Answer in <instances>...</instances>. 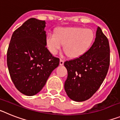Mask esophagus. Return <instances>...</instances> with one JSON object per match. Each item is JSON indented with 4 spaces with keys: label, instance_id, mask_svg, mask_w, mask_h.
I'll list each match as a JSON object with an SVG mask.
<instances>
[{
    "label": "esophagus",
    "instance_id": "obj_1",
    "mask_svg": "<svg viewBox=\"0 0 120 120\" xmlns=\"http://www.w3.org/2000/svg\"><path fill=\"white\" fill-rule=\"evenodd\" d=\"M64 63V61L63 59H60V62H59V65H63Z\"/></svg>",
    "mask_w": 120,
    "mask_h": 120
}]
</instances>
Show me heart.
Here are the masks:
<instances>
[{
    "mask_svg": "<svg viewBox=\"0 0 120 120\" xmlns=\"http://www.w3.org/2000/svg\"><path fill=\"white\" fill-rule=\"evenodd\" d=\"M95 38L94 32L90 29L80 27H59L55 34L49 33L45 42L50 52L56 55L61 49H64L71 58H78L87 52L93 45Z\"/></svg>",
    "mask_w": 120,
    "mask_h": 120,
    "instance_id": "obj_1",
    "label": "heart"
}]
</instances>
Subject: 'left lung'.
<instances>
[{
	"label": "left lung",
	"mask_w": 120,
	"mask_h": 120,
	"mask_svg": "<svg viewBox=\"0 0 120 120\" xmlns=\"http://www.w3.org/2000/svg\"><path fill=\"white\" fill-rule=\"evenodd\" d=\"M109 64V41L98 27L95 41L87 52L64 62L68 72L64 84L67 96L76 101L91 98L105 79Z\"/></svg>",
	"instance_id": "8db88e82"
}]
</instances>
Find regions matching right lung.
Returning a JSON list of instances; mask_svg holds the SVG:
<instances>
[{
	"label": "right lung",
	"instance_id": "right-lung-1",
	"mask_svg": "<svg viewBox=\"0 0 120 120\" xmlns=\"http://www.w3.org/2000/svg\"><path fill=\"white\" fill-rule=\"evenodd\" d=\"M45 22L31 18L12 34L7 51L11 78L22 94L34 96L59 64L46 47Z\"/></svg>",
	"mask_w": 120,
	"mask_h": 120
}]
</instances>
